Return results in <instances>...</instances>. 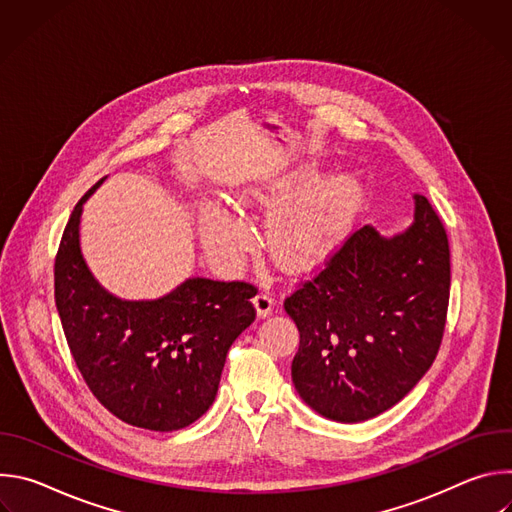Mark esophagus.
Segmentation results:
<instances>
[{"label": "esophagus", "mask_w": 512, "mask_h": 512, "mask_svg": "<svg viewBox=\"0 0 512 512\" xmlns=\"http://www.w3.org/2000/svg\"><path fill=\"white\" fill-rule=\"evenodd\" d=\"M253 304H255V308H257V316H259V318H267V316L271 314L273 306H275V300H273V296L269 294V291L261 289L259 294L253 298Z\"/></svg>", "instance_id": "obj_1"}]
</instances>
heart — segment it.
I'll return each instance as SVG.
<instances>
[{
  "instance_id": "1",
  "label": "heart",
  "mask_w": 512,
  "mask_h": 512,
  "mask_svg": "<svg viewBox=\"0 0 512 512\" xmlns=\"http://www.w3.org/2000/svg\"><path fill=\"white\" fill-rule=\"evenodd\" d=\"M253 202L251 196H239V206L243 208H249ZM350 202L352 188L340 182L273 216L269 225L273 255L289 265L306 263L318 255L342 221ZM198 231L206 251L221 261L237 259L249 239L241 218L216 202H204L198 208Z\"/></svg>"
}]
</instances>
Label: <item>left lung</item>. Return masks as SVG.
I'll use <instances>...</instances> for the list:
<instances>
[{"label":"left lung","mask_w":512,"mask_h":512,"mask_svg":"<svg viewBox=\"0 0 512 512\" xmlns=\"http://www.w3.org/2000/svg\"><path fill=\"white\" fill-rule=\"evenodd\" d=\"M413 198L407 231L383 237L364 225L283 302L300 330L291 381L332 421L358 423L391 409L440 350L450 245L429 200Z\"/></svg>","instance_id":"1"}]
</instances>
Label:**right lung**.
<instances>
[{
	"label": "right lung",
	"mask_w": 512,
	"mask_h": 512,
	"mask_svg": "<svg viewBox=\"0 0 512 512\" xmlns=\"http://www.w3.org/2000/svg\"><path fill=\"white\" fill-rule=\"evenodd\" d=\"M101 178L72 210L54 263V300L68 348L99 403L121 421L176 431L212 405L227 352L255 320L257 287L190 277L158 300H121L81 253V214Z\"/></svg>",
	"instance_id": "add662e5"
}]
</instances>
